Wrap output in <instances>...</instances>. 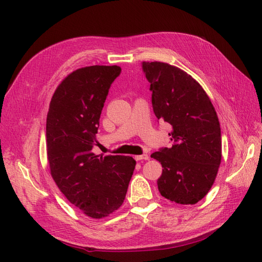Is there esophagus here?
Listing matches in <instances>:
<instances>
[{
    "mask_svg": "<svg viewBox=\"0 0 262 262\" xmlns=\"http://www.w3.org/2000/svg\"><path fill=\"white\" fill-rule=\"evenodd\" d=\"M134 158H136V161H147L149 156L147 154H143V155H137Z\"/></svg>",
    "mask_w": 262,
    "mask_h": 262,
    "instance_id": "obj_1",
    "label": "esophagus"
}]
</instances>
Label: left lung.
Listing matches in <instances>:
<instances>
[{
  "label": "left lung",
  "mask_w": 262,
  "mask_h": 262,
  "mask_svg": "<svg viewBox=\"0 0 262 262\" xmlns=\"http://www.w3.org/2000/svg\"><path fill=\"white\" fill-rule=\"evenodd\" d=\"M158 120L171 125V147L150 157L161 162V194L172 202L195 204L207 195L221 164L222 137L215 109L201 85L163 62H142Z\"/></svg>",
  "instance_id": "8db88e82"
}]
</instances>
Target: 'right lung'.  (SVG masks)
Instances as JSON below:
<instances>
[{
  "label": "right lung",
  "mask_w": 262,
  "mask_h": 262,
  "mask_svg": "<svg viewBox=\"0 0 262 262\" xmlns=\"http://www.w3.org/2000/svg\"><path fill=\"white\" fill-rule=\"evenodd\" d=\"M120 73L117 66L74 71L55 90L47 116L51 176L67 199L93 219L121 207L136 167L131 156L92 152L109 89Z\"/></svg>",
  "instance_id": "add662e5"
}]
</instances>
